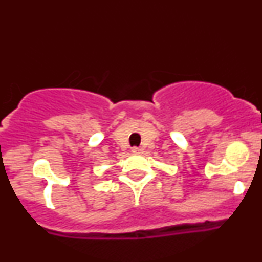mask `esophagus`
Returning <instances> with one entry per match:
<instances>
[{
	"instance_id": "obj_1",
	"label": "esophagus",
	"mask_w": 262,
	"mask_h": 262,
	"mask_svg": "<svg viewBox=\"0 0 262 262\" xmlns=\"http://www.w3.org/2000/svg\"><path fill=\"white\" fill-rule=\"evenodd\" d=\"M132 151H133V152H140V151H141V149H139V148H137V146H135V148H133V149H132Z\"/></svg>"
}]
</instances>
